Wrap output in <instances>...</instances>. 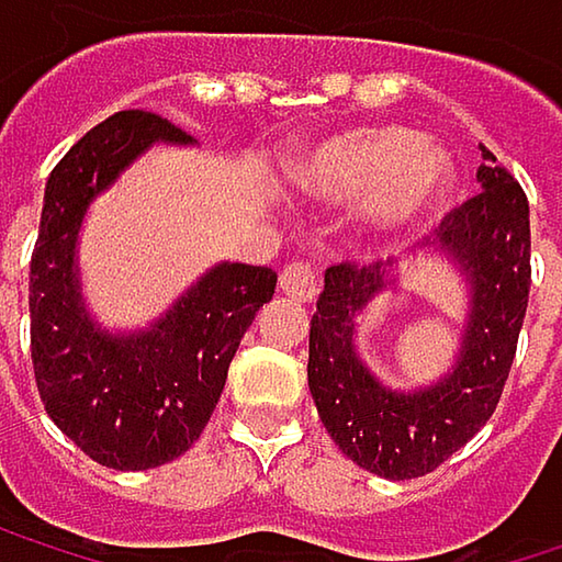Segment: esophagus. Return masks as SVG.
I'll return each mask as SVG.
<instances>
[{"mask_svg":"<svg viewBox=\"0 0 562 562\" xmlns=\"http://www.w3.org/2000/svg\"><path fill=\"white\" fill-rule=\"evenodd\" d=\"M280 292L295 302H312L318 295V267L308 260L289 263L280 273Z\"/></svg>","mask_w":562,"mask_h":562,"instance_id":"1","label":"esophagus"}]
</instances>
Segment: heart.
Returning <instances> with one entry per match:
<instances>
[{
    "mask_svg": "<svg viewBox=\"0 0 562 562\" xmlns=\"http://www.w3.org/2000/svg\"><path fill=\"white\" fill-rule=\"evenodd\" d=\"M292 191L308 201L345 204L358 198V221L396 234L429 214L452 188L449 149L396 123L345 126L295 146L282 166Z\"/></svg>",
    "mask_w": 562,
    "mask_h": 562,
    "instance_id": "heart-1",
    "label": "heart"
}]
</instances>
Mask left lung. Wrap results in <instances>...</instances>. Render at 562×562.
I'll use <instances>...</instances> for the list:
<instances>
[{
    "label": "left lung",
    "instance_id": "left-lung-1",
    "mask_svg": "<svg viewBox=\"0 0 562 562\" xmlns=\"http://www.w3.org/2000/svg\"><path fill=\"white\" fill-rule=\"evenodd\" d=\"M482 149L475 194L446 214L436 254L465 282L459 351L442 378L396 391L358 351V318L403 277L378 267H331L308 325V391L335 446L361 469L403 482L439 469L495 413L530 292V207L520 184Z\"/></svg>",
    "mask_w": 562,
    "mask_h": 562
}]
</instances>
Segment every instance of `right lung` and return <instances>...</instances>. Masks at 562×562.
Segmentation results:
<instances>
[{"instance_id": "right-lung-1", "label": "right lung", "mask_w": 562, "mask_h": 562, "mask_svg": "<svg viewBox=\"0 0 562 562\" xmlns=\"http://www.w3.org/2000/svg\"><path fill=\"white\" fill-rule=\"evenodd\" d=\"M153 146H194L169 120L113 113L60 159L45 184L32 254V361L55 426L116 472L159 469L207 426L227 368L277 273L214 263L146 328L116 331L93 318L80 282V227L90 204Z\"/></svg>"}]
</instances>
